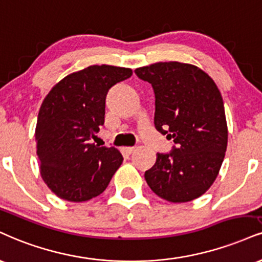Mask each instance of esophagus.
Wrapping results in <instances>:
<instances>
[{
  "label": "esophagus",
  "instance_id": "esophagus-1",
  "mask_svg": "<svg viewBox=\"0 0 262 262\" xmlns=\"http://www.w3.org/2000/svg\"><path fill=\"white\" fill-rule=\"evenodd\" d=\"M124 151H125V152L128 154V155H130V154H133L134 151H135V147H134V146H129V147H125Z\"/></svg>",
  "mask_w": 262,
  "mask_h": 262
}]
</instances>
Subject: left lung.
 Returning a JSON list of instances; mask_svg holds the SVG:
<instances>
[{"mask_svg":"<svg viewBox=\"0 0 262 262\" xmlns=\"http://www.w3.org/2000/svg\"><path fill=\"white\" fill-rule=\"evenodd\" d=\"M155 94L157 132L174 145L157 152L145 172L147 185L171 203H187L203 195L219 174L227 149L225 106L215 81L195 66L159 62L135 69Z\"/></svg>","mask_w":262,"mask_h":262,"instance_id":"obj_1","label":"left lung"}]
</instances>
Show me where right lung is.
Segmentation results:
<instances>
[{
  "instance_id": "right-lung-1",
  "label": "right lung",
  "mask_w": 262,
  "mask_h": 262,
  "mask_svg": "<svg viewBox=\"0 0 262 262\" xmlns=\"http://www.w3.org/2000/svg\"><path fill=\"white\" fill-rule=\"evenodd\" d=\"M132 74L129 68L90 66L63 78L43 100L36 155L43 182L61 199L81 203L97 196L122 165L117 149L90 140L105 123L108 90Z\"/></svg>"
}]
</instances>
